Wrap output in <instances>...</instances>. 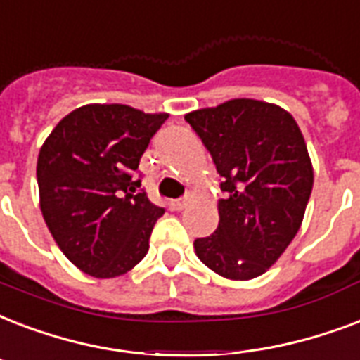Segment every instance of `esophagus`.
Listing matches in <instances>:
<instances>
[{
  "label": "esophagus",
  "mask_w": 360,
  "mask_h": 360,
  "mask_svg": "<svg viewBox=\"0 0 360 360\" xmlns=\"http://www.w3.org/2000/svg\"><path fill=\"white\" fill-rule=\"evenodd\" d=\"M189 200H191V195H186L182 199H172L171 202H169V206H171L172 210H184V208L189 205Z\"/></svg>",
  "instance_id": "1"
}]
</instances>
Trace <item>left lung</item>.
Returning <instances> with one entry per match:
<instances>
[{"mask_svg": "<svg viewBox=\"0 0 360 360\" xmlns=\"http://www.w3.org/2000/svg\"><path fill=\"white\" fill-rule=\"evenodd\" d=\"M219 176V224L193 242L216 274L252 280L264 274L299 233L314 186L304 136L291 114L272 103L231 99L186 114Z\"/></svg>", "mask_w": 360, "mask_h": 360, "instance_id": "obj_1", "label": "left lung"}]
</instances>
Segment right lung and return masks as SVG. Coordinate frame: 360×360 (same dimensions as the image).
Returning a JSON list of instances; mask_svg holds the SVG:
<instances>
[{"instance_id":"add662e5","label":"right lung","mask_w":360,"mask_h":360,"mask_svg":"<svg viewBox=\"0 0 360 360\" xmlns=\"http://www.w3.org/2000/svg\"><path fill=\"white\" fill-rule=\"evenodd\" d=\"M167 112L84 105L56 125L37 160L44 224L71 263L96 278L125 274L148 253L163 208L139 191V161Z\"/></svg>"}]
</instances>
